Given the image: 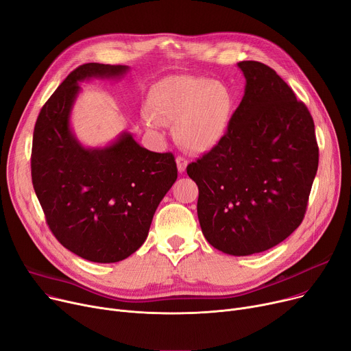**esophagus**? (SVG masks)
<instances>
[{"label":"esophagus","instance_id":"esophagus-1","mask_svg":"<svg viewBox=\"0 0 351 351\" xmlns=\"http://www.w3.org/2000/svg\"><path fill=\"white\" fill-rule=\"evenodd\" d=\"M176 165H178V171L182 173L186 171V166H188V159L183 158V156H178L176 158Z\"/></svg>","mask_w":351,"mask_h":351}]
</instances>
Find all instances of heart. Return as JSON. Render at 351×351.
I'll return each instance as SVG.
<instances>
[{"label":"heart","mask_w":351,"mask_h":351,"mask_svg":"<svg viewBox=\"0 0 351 351\" xmlns=\"http://www.w3.org/2000/svg\"><path fill=\"white\" fill-rule=\"evenodd\" d=\"M233 95L222 82L196 77H169L151 92L147 125L176 122L178 141L193 152H209L222 141L233 114Z\"/></svg>","instance_id":"obj_1"}]
</instances>
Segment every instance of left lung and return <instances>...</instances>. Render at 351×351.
<instances>
[{
	"mask_svg": "<svg viewBox=\"0 0 351 351\" xmlns=\"http://www.w3.org/2000/svg\"><path fill=\"white\" fill-rule=\"evenodd\" d=\"M245 95L225 138L188 165L202 233L233 256L283 242L304 217L319 166L307 106L270 66L242 61Z\"/></svg>",
	"mask_w": 351,
	"mask_h": 351,
	"instance_id": "1",
	"label": "left lung"
}]
</instances>
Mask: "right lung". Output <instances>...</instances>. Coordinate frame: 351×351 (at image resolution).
<instances>
[{
  "mask_svg": "<svg viewBox=\"0 0 351 351\" xmlns=\"http://www.w3.org/2000/svg\"><path fill=\"white\" fill-rule=\"evenodd\" d=\"M128 69L97 62L73 69L34 128L31 176L47 223L64 247L95 263L121 262L142 246L178 178L171 152L147 151L131 134L102 149H86L71 131L78 82L118 78Z\"/></svg>",
  "mask_w": 351,
  "mask_h": 351,
  "instance_id": "add662e5",
  "label": "right lung"
}]
</instances>
